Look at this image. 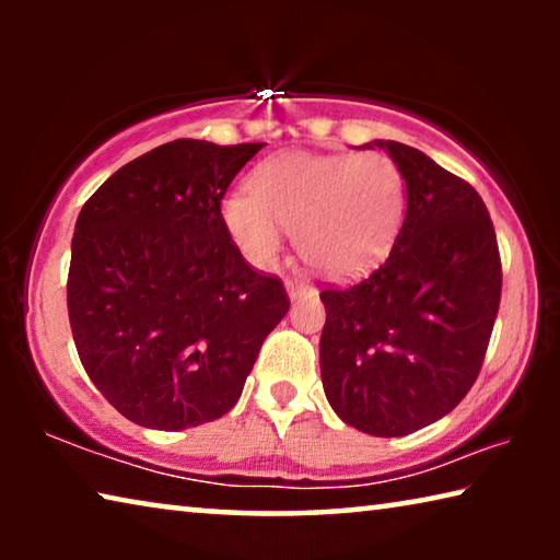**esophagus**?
<instances>
[{
  "instance_id": "esophagus-1",
  "label": "esophagus",
  "mask_w": 560,
  "mask_h": 560,
  "mask_svg": "<svg viewBox=\"0 0 560 560\" xmlns=\"http://www.w3.org/2000/svg\"><path fill=\"white\" fill-rule=\"evenodd\" d=\"M287 291H289L291 301L303 299V296H311V293H314V289H311L308 283H303L299 279H287Z\"/></svg>"
}]
</instances>
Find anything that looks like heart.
I'll use <instances>...</instances> for the list:
<instances>
[{
	"mask_svg": "<svg viewBox=\"0 0 560 560\" xmlns=\"http://www.w3.org/2000/svg\"><path fill=\"white\" fill-rule=\"evenodd\" d=\"M222 205L226 232L254 267L277 264L287 230L311 267L343 279L375 267L400 232L407 187L395 160L368 153H287Z\"/></svg>",
	"mask_w": 560,
	"mask_h": 560,
	"instance_id": "heart-1",
	"label": "heart"
}]
</instances>
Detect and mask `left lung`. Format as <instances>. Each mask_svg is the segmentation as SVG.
Here are the masks:
<instances>
[{
    "instance_id": "left-lung-1",
    "label": "left lung",
    "mask_w": 560,
    "mask_h": 560,
    "mask_svg": "<svg viewBox=\"0 0 560 560\" xmlns=\"http://www.w3.org/2000/svg\"><path fill=\"white\" fill-rule=\"evenodd\" d=\"M375 145L402 170L405 220L373 273L320 291V381L350 428L402 438L452 412L477 381L501 301V259L477 189L410 145Z\"/></svg>"
}]
</instances>
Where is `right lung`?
<instances>
[{"instance_id":"1","label":"right lung","mask_w":560,"mask_h":560,"mask_svg":"<svg viewBox=\"0 0 560 560\" xmlns=\"http://www.w3.org/2000/svg\"><path fill=\"white\" fill-rule=\"evenodd\" d=\"M264 145L173 140L113 173L75 220L73 343L130 422L179 432L230 412L287 316L283 283L244 261L222 220L226 187Z\"/></svg>"}]
</instances>
